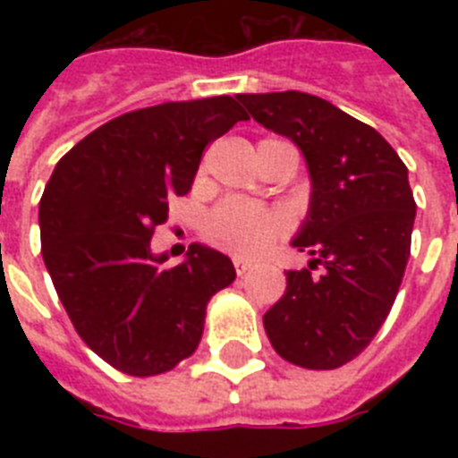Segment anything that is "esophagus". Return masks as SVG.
Returning a JSON list of instances; mask_svg holds the SVG:
<instances>
[{
  "label": "esophagus",
  "instance_id": "obj_1",
  "mask_svg": "<svg viewBox=\"0 0 458 458\" xmlns=\"http://www.w3.org/2000/svg\"><path fill=\"white\" fill-rule=\"evenodd\" d=\"M251 264L250 261H242V259H235V273L237 276H244V273L250 271Z\"/></svg>",
  "mask_w": 458,
  "mask_h": 458
}]
</instances>
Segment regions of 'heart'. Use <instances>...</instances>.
Returning <instances> with one entry per match:
<instances>
[{"mask_svg": "<svg viewBox=\"0 0 458 458\" xmlns=\"http://www.w3.org/2000/svg\"><path fill=\"white\" fill-rule=\"evenodd\" d=\"M285 216L276 208L244 199H225L207 221L208 242L233 257L251 259L285 233Z\"/></svg>", "mask_w": 458, "mask_h": 458, "instance_id": "1", "label": "heart"}]
</instances>
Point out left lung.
<instances>
[{"mask_svg": "<svg viewBox=\"0 0 458 458\" xmlns=\"http://www.w3.org/2000/svg\"><path fill=\"white\" fill-rule=\"evenodd\" d=\"M251 118L300 147L311 204L293 244L311 254L287 271V290L264 313L273 349L311 370L361 354L387 318L411 254L416 201L390 142L306 92L237 95Z\"/></svg>", "mask_w": 458, "mask_h": 458, "instance_id": "obj_1", "label": "left lung"}]
</instances>
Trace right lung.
Returning a JSON list of instances; mask_svg holds the SVG:
<instances>
[{
    "label": "right lung",
    "instance_id": "add662e5",
    "mask_svg": "<svg viewBox=\"0 0 458 458\" xmlns=\"http://www.w3.org/2000/svg\"><path fill=\"white\" fill-rule=\"evenodd\" d=\"M247 118L228 95L128 111L61 157L47 182V271L75 333L125 376H158L192 356L208 300L235 280L233 261L201 244L168 268L152 235L168 199L190 192L208 142Z\"/></svg>",
    "mask_w": 458,
    "mask_h": 458
}]
</instances>
